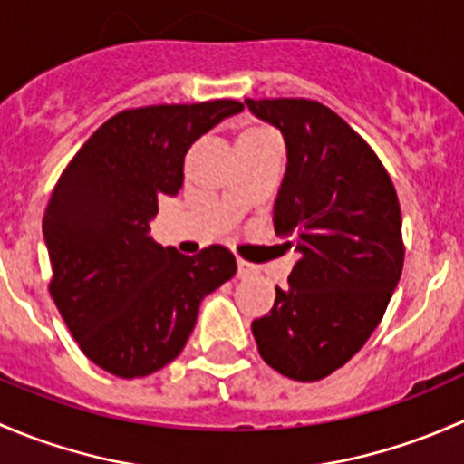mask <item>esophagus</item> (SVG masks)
<instances>
[{
	"mask_svg": "<svg viewBox=\"0 0 464 464\" xmlns=\"http://www.w3.org/2000/svg\"><path fill=\"white\" fill-rule=\"evenodd\" d=\"M237 274H240L242 278H246V276H254L256 269H254V265H251V262L237 258Z\"/></svg>",
	"mask_w": 464,
	"mask_h": 464,
	"instance_id": "34e87169",
	"label": "esophagus"
}]
</instances>
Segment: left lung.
<instances>
[{
	"mask_svg": "<svg viewBox=\"0 0 464 464\" xmlns=\"http://www.w3.org/2000/svg\"><path fill=\"white\" fill-rule=\"evenodd\" d=\"M287 148L276 233L298 260L274 310L251 323L260 357L280 375L316 382L348 363L377 330L404 265L401 213L368 143L325 105L251 101Z\"/></svg>",
	"mask_w": 464,
	"mask_h": 464,
	"instance_id": "8db88e82",
	"label": "left lung"
}]
</instances>
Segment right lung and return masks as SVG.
<instances>
[{
  "label": "right lung",
  "mask_w": 464,
  "mask_h": 464,
  "mask_svg": "<svg viewBox=\"0 0 464 464\" xmlns=\"http://www.w3.org/2000/svg\"><path fill=\"white\" fill-rule=\"evenodd\" d=\"M245 110L237 101L154 105L102 123L60 177L42 233L51 298L87 359L116 377H145L184 350L199 305L233 278L227 246L198 256L150 236L163 195L184 184L202 134Z\"/></svg>",
  "instance_id": "obj_1"
}]
</instances>
